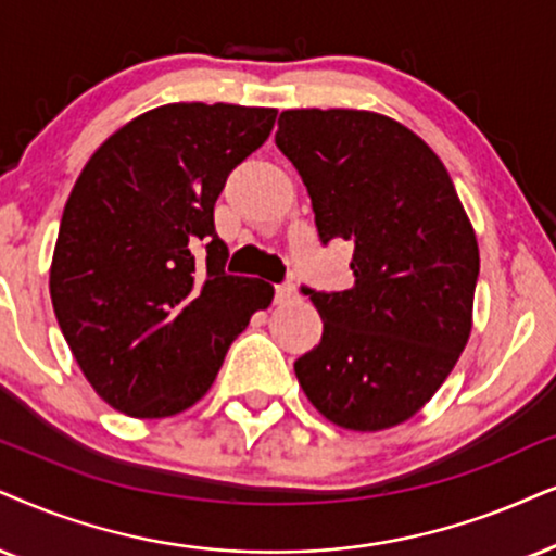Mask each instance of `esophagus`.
Masks as SVG:
<instances>
[{"label":"esophagus","instance_id":"34e87169","mask_svg":"<svg viewBox=\"0 0 556 556\" xmlns=\"http://www.w3.org/2000/svg\"><path fill=\"white\" fill-rule=\"evenodd\" d=\"M294 294H298V287H294L292 282L277 285V302H290V300H294Z\"/></svg>","mask_w":556,"mask_h":556}]
</instances>
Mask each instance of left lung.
<instances>
[{
    "label": "left lung",
    "mask_w": 556,
    "mask_h": 556,
    "mask_svg": "<svg viewBox=\"0 0 556 556\" xmlns=\"http://www.w3.org/2000/svg\"><path fill=\"white\" fill-rule=\"evenodd\" d=\"M279 151L311 194L323 243L354 245V287L311 294L323 339L294 362L330 424L384 431L435 395L472 333L480 249L446 166L369 110H285Z\"/></svg>",
    "instance_id": "8db88e82"
}]
</instances>
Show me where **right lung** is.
Listing matches in <instances>:
<instances>
[{"label":"right lung","instance_id":"right-lung-1","mask_svg":"<svg viewBox=\"0 0 556 556\" xmlns=\"http://www.w3.org/2000/svg\"><path fill=\"white\" fill-rule=\"evenodd\" d=\"M274 121V108L161 104L81 168L48 285L84 377L125 416L168 418L205 397L236 336L271 305V285L226 271L213 210Z\"/></svg>","mask_w":556,"mask_h":556}]
</instances>
